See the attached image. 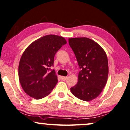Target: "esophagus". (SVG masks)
<instances>
[{
	"instance_id": "obj_1",
	"label": "esophagus",
	"mask_w": 130,
	"mask_h": 130,
	"mask_svg": "<svg viewBox=\"0 0 130 130\" xmlns=\"http://www.w3.org/2000/svg\"><path fill=\"white\" fill-rule=\"evenodd\" d=\"M60 78H61V80H63V81H66L67 79V77H63V76H61L60 77Z\"/></svg>"
}]
</instances>
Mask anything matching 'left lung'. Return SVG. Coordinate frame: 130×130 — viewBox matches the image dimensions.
<instances>
[{
  "label": "left lung",
  "instance_id": "8db88e82",
  "mask_svg": "<svg viewBox=\"0 0 130 130\" xmlns=\"http://www.w3.org/2000/svg\"><path fill=\"white\" fill-rule=\"evenodd\" d=\"M69 42L81 71L78 83L70 88L72 94L84 101L100 95L106 84L109 74L107 57L98 43L85 37L69 38Z\"/></svg>",
  "mask_w": 130,
  "mask_h": 130
}]
</instances>
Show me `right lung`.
Instances as JSON below:
<instances>
[{
  "label": "right lung",
  "instance_id": "1",
  "mask_svg": "<svg viewBox=\"0 0 130 130\" xmlns=\"http://www.w3.org/2000/svg\"><path fill=\"white\" fill-rule=\"evenodd\" d=\"M65 38L47 35L35 40L24 52L19 65V78L22 88L28 95L40 99L51 93L57 83L53 66L55 54L63 45Z\"/></svg>",
  "mask_w": 130,
  "mask_h": 130
}]
</instances>
